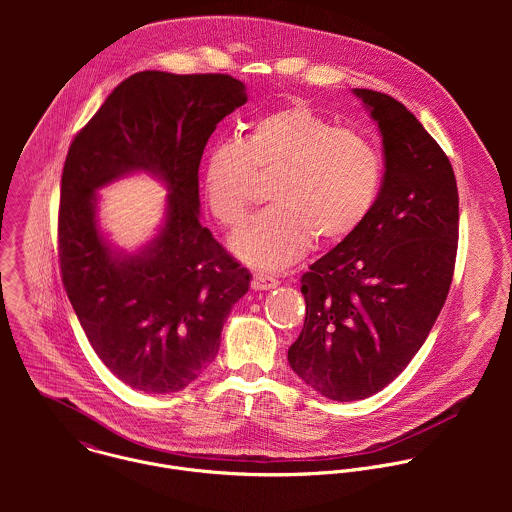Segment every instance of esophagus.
Masks as SVG:
<instances>
[{"instance_id": "34e87169", "label": "esophagus", "mask_w": 512, "mask_h": 512, "mask_svg": "<svg viewBox=\"0 0 512 512\" xmlns=\"http://www.w3.org/2000/svg\"><path fill=\"white\" fill-rule=\"evenodd\" d=\"M278 284H280V282H278L274 276L264 274V272H256L254 278H252V290H256V292L274 290V288H278Z\"/></svg>"}]
</instances>
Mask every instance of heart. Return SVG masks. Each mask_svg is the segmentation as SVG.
<instances>
[{
  "label": "heart",
  "mask_w": 512,
  "mask_h": 512,
  "mask_svg": "<svg viewBox=\"0 0 512 512\" xmlns=\"http://www.w3.org/2000/svg\"><path fill=\"white\" fill-rule=\"evenodd\" d=\"M258 177H272L274 205L246 222L230 248L248 264L280 270L307 252L313 236L339 244L363 224L378 195L382 163L365 136L293 102L260 116L240 140L207 149L203 197L222 226L234 228L246 217Z\"/></svg>",
  "instance_id": "obj_1"
}]
</instances>
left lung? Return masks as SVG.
Listing matches in <instances>:
<instances>
[{"instance_id": "1", "label": "left lung", "mask_w": 512, "mask_h": 512, "mask_svg": "<svg viewBox=\"0 0 512 512\" xmlns=\"http://www.w3.org/2000/svg\"><path fill=\"white\" fill-rule=\"evenodd\" d=\"M376 122L384 175L363 224L301 276L293 372L329 400L380 392L414 359L451 286L459 197L451 163L388 94L355 88Z\"/></svg>"}]
</instances>
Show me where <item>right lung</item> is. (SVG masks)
<instances>
[{
	"label": "right lung",
	"mask_w": 512,
	"mask_h": 512,
	"mask_svg": "<svg viewBox=\"0 0 512 512\" xmlns=\"http://www.w3.org/2000/svg\"><path fill=\"white\" fill-rule=\"evenodd\" d=\"M228 74H132L69 147L59 207V262L74 313L100 361L147 394L189 386L219 353L250 274L199 219V163L224 116L246 104ZM147 172L170 191L158 234L136 253L97 224L98 188Z\"/></svg>",
	"instance_id": "1"
}]
</instances>
